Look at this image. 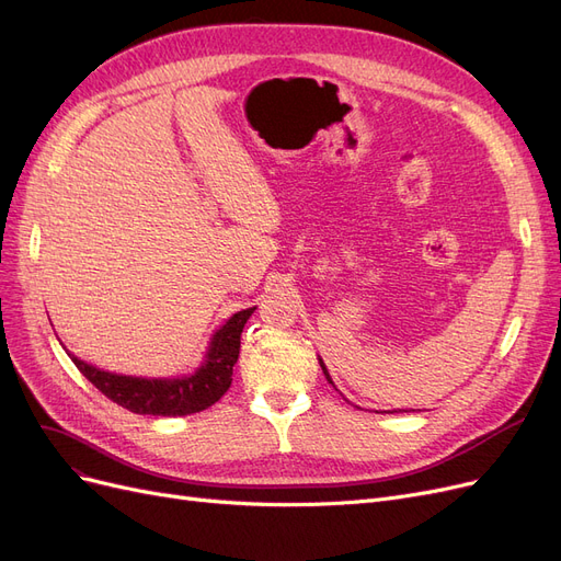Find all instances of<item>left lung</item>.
<instances>
[{
    "label": "left lung",
    "mask_w": 561,
    "mask_h": 561,
    "mask_svg": "<svg viewBox=\"0 0 561 561\" xmlns=\"http://www.w3.org/2000/svg\"><path fill=\"white\" fill-rule=\"evenodd\" d=\"M321 367H323V374H325V378L332 382V378H330V374H328V369H325V364H323V359H321ZM334 385V382H332Z\"/></svg>",
    "instance_id": "left-lung-1"
}]
</instances>
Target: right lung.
Segmentation results:
<instances>
[{"instance_id": "obj_1", "label": "right lung", "mask_w": 561, "mask_h": 561, "mask_svg": "<svg viewBox=\"0 0 561 561\" xmlns=\"http://www.w3.org/2000/svg\"><path fill=\"white\" fill-rule=\"evenodd\" d=\"M254 309L256 307L233 313L231 319L213 334L208 355L202 367L185 378L151 380L116 376L91 367V364L78 359L76 355H68L76 362L80 374L121 408L135 412V415L183 417L210 408L215 401H220L231 387L233 364L238 362L240 353V334Z\"/></svg>"}]
</instances>
